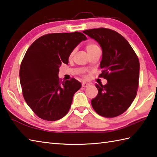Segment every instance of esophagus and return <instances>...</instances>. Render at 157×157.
<instances>
[{
  "label": "esophagus",
  "instance_id": "esophagus-1",
  "mask_svg": "<svg viewBox=\"0 0 157 157\" xmlns=\"http://www.w3.org/2000/svg\"><path fill=\"white\" fill-rule=\"evenodd\" d=\"M90 86V84H88V83H86V82H83L82 84V86L83 88H86L88 86Z\"/></svg>",
  "mask_w": 157,
  "mask_h": 157
}]
</instances>
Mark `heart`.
<instances>
[{
    "instance_id": "b5f03b06",
    "label": "heart",
    "mask_w": 157,
    "mask_h": 157,
    "mask_svg": "<svg viewBox=\"0 0 157 157\" xmlns=\"http://www.w3.org/2000/svg\"><path fill=\"white\" fill-rule=\"evenodd\" d=\"M99 48V46H98L95 43H93V42H90V43H88V44L86 45V50L87 52L89 54L90 53V52H92L93 51L97 50V49ZM75 53V50H73L71 52V54L69 55V57L70 58H72L73 54H74Z\"/></svg>"
}]
</instances>
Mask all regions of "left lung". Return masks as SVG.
Returning <instances> with one entry per match:
<instances>
[{"mask_svg":"<svg viewBox=\"0 0 157 157\" xmlns=\"http://www.w3.org/2000/svg\"><path fill=\"white\" fill-rule=\"evenodd\" d=\"M102 48L99 75L107 80L96 84L98 94L91 104L98 114L113 118L123 113L136 97L139 86L140 62L127 39L114 30L99 28L84 30Z\"/></svg>","mask_w":157,"mask_h":157,"instance_id":"1","label":"left lung"}]
</instances>
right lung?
Here are the masks:
<instances>
[{
    "label": "right lung",
    "instance_id": "right-lung-1",
    "mask_svg": "<svg viewBox=\"0 0 157 157\" xmlns=\"http://www.w3.org/2000/svg\"><path fill=\"white\" fill-rule=\"evenodd\" d=\"M87 38L79 32L41 36L28 49L20 69L23 97L35 114L45 121L63 118L71 105L81 83L71 78L61 82L59 67L68 64L74 48Z\"/></svg>",
    "mask_w": 157,
    "mask_h": 157
}]
</instances>
